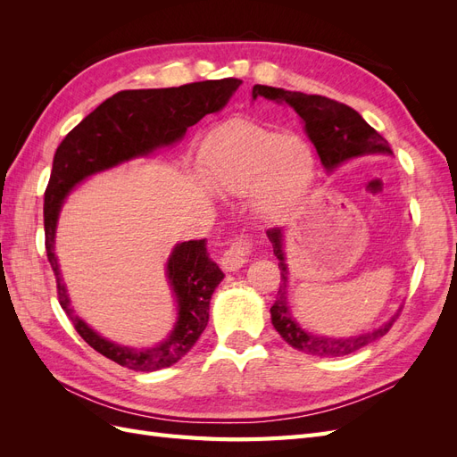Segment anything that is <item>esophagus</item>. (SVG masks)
Returning <instances> with one entry per match:
<instances>
[{"label": "esophagus", "mask_w": 457, "mask_h": 457, "mask_svg": "<svg viewBox=\"0 0 457 457\" xmlns=\"http://www.w3.org/2000/svg\"><path fill=\"white\" fill-rule=\"evenodd\" d=\"M252 255V240L245 234H240L238 238H234L232 244L227 247L223 257H220V265L225 270H238L244 267L247 259Z\"/></svg>", "instance_id": "esophagus-1"}]
</instances>
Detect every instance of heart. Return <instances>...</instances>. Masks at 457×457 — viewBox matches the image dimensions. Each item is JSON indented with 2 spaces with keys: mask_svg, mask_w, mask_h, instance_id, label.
Listing matches in <instances>:
<instances>
[{
  "mask_svg": "<svg viewBox=\"0 0 457 457\" xmlns=\"http://www.w3.org/2000/svg\"><path fill=\"white\" fill-rule=\"evenodd\" d=\"M207 168L219 188L238 195L259 188L261 205L274 210L303 196L312 181L316 160L311 145L299 135L237 126L215 137Z\"/></svg>",
  "mask_w": 457,
  "mask_h": 457,
  "instance_id": "1",
  "label": "heart"
}]
</instances>
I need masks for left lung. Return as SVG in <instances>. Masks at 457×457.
<instances>
[{
  "mask_svg": "<svg viewBox=\"0 0 457 457\" xmlns=\"http://www.w3.org/2000/svg\"><path fill=\"white\" fill-rule=\"evenodd\" d=\"M252 95L253 99H257V96H265V99L286 103L292 106L303 120V123H305L309 139L316 146V152L318 156H320L324 168L329 171L337 168L345 160L361 154H373V152H386V154H391L389 143H386L371 126H368L364 118L358 114L354 108L347 104L328 99V96L322 95L284 91L269 86H253ZM267 237L272 244L276 259H278V269L282 276L278 294H276V301L270 307L272 326L287 345H292L294 349L312 356L336 358L366 347V345L383 337L386 331L393 328L398 314H395L391 320L383 324L381 328L356 337L334 339L307 334V331L294 320L287 307V265L284 257L282 228H269Z\"/></svg>",
  "mask_w": 457,
  "mask_h": 457,
  "instance_id": "1",
  "label": "left lung"
}]
</instances>
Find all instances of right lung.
<instances>
[{"label": "right lung", "instance_id": "right-lung-1", "mask_svg": "<svg viewBox=\"0 0 457 457\" xmlns=\"http://www.w3.org/2000/svg\"><path fill=\"white\" fill-rule=\"evenodd\" d=\"M240 84L237 78H225L168 89L120 91L81 120L54 152L44 200V227L47 259L57 278L59 303L81 339L123 368L156 371L181 361L205 329L210 320V299L225 274L207 255L205 240L177 244L165 269L179 309L170 337L152 349H131L106 341L71 309V299L54 257V230L61 205L68 192L86 177L131 158L146 156L152 150L181 139L187 129L205 114L219 112Z\"/></svg>", "mask_w": 457, "mask_h": 457}]
</instances>
